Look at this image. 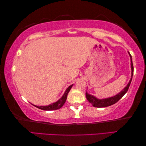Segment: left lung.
Returning <instances> with one entry per match:
<instances>
[{
	"mask_svg": "<svg viewBox=\"0 0 146 146\" xmlns=\"http://www.w3.org/2000/svg\"><path fill=\"white\" fill-rule=\"evenodd\" d=\"M129 56L131 57V70H132V72H131V78L129 81V83L127 84V85L126 86V87H125V89H124L122 91H121L120 93H119V94H118L116 96H113V97L109 98H106V99L98 100V99H97L96 98L93 96L92 95L89 94L88 93L86 92V98H87L88 101H89L90 104L92 105L93 107H98V108H100V107H106L111 106H112V105L116 104V103L118 102L119 100H120L121 98L123 96L124 94H125V93L127 92L129 87L130 84H131V80H132L133 71H134V67H133V61H132V57H131L130 54H129Z\"/></svg>",
	"mask_w": 146,
	"mask_h": 146,
	"instance_id": "obj_1",
	"label": "left lung"
}]
</instances>
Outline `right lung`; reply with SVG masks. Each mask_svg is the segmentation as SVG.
Masks as SVG:
<instances>
[{
    "label": "right lung",
    "instance_id": "add662e5",
    "mask_svg": "<svg viewBox=\"0 0 146 146\" xmlns=\"http://www.w3.org/2000/svg\"><path fill=\"white\" fill-rule=\"evenodd\" d=\"M72 85H73L69 86L67 89H66V91L64 92V94H63V96L61 97V98L59 99L57 102L54 103V104L49 105V106H34L36 107L37 108L44 110V111H53V110H57L61 108L66 102V98H67V95L68 94L69 91L70 90L72 87Z\"/></svg>",
    "mask_w": 146,
    "mask_h": 146
}]
</instances>
